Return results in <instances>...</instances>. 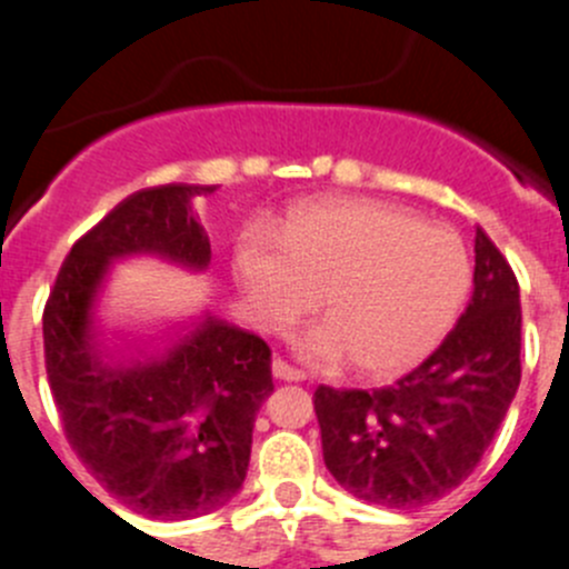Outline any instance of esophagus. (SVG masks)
<instances>
[{
  "label": "esophagus",
  "mask_w": 569,
  "mask_h": 569,
  "mask_svg": "<svg viewBox=\"0 0 569 569\" xmlns=\"http://www.w3.org/2000/svg\"><path fill=\"white\" fill-rule=\"evenodd\" d=\"M272 375L278 380H289V383H300V380L306 378V375H302L300 369H295V367H291V363H286L283 358H274V361H272Z\"/></svg>",
  "instance_id": "1"
}]
</instances>
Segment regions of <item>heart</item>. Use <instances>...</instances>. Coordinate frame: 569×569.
Segmentation results:
<instances>
[{
    "instance_id": "1",
    "label": "heart",
    "mask_w": 569,
    "mask_h": 569,
    "mask_svg": "<svg viewBox=\"0 0 569 569\" xmlns=\"http://www.w3.org/2000/svg\"><path fill=\"white\" fill-rule=\"evenodd\" d=\"M233 263L261 328H289L322 297L328 317L297 336V352L319 367L352 358L372 378L422 361L472 283L459 236L380 200L300 202L280 230L247 228Z\"/></svg>"
}]
</instances>
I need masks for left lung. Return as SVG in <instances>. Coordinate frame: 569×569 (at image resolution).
Listing matches in <instances>:
<instances>
[{"instance_id":"1","label":"left lung","mask_w":569,"mask_h":569,"mask_svg":"<svg viewBox=\"0 0 569 569\" xmlns=\"http://www.w3.org/2000/svg\"><path fill=\"white\" fill-rule=\"evenodd\" d=\"M472 300L448 339L383 389L313 391L330 476L358 500L419 509L478 467L520 386V286L476 228Z\"/></svg>"}]
</instances>
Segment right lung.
I'll return each mask as SVG.
<instances>
[{"mask_svg": "<svg viewBox=\"0 0 569 569\" xmlns=\"http://www.w3.org/2000/svg\"><path fill=\"white\" fill-rule=\"evenodd\" d=\"M213 191L169 183L121 200L71 247L43 308L49 389L71 450L127 509L158 520L208 515L239 492L256 413L274 389L272 352L206 311L156 356H116L99 345L93 311L119 258L208 269L191 200Z\"/></svg>", "mask_w": 569, "mask_h": 569, "instance_id": "1", "label": "right lung"}]
</instances>
